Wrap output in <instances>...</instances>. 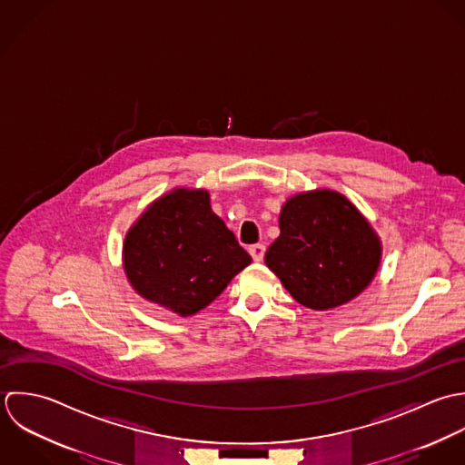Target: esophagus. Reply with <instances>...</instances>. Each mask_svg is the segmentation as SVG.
<instances>
[{"instance_id": "esophagus-1", "label": "esophagus", "mask_w": 465, "mask_h": 465, "mask_svg": "<svg viewBox=\"0 0 465 465\" xmlns=\"http://www.w3.org/2000/svg\"><path fill=\"white\" fill-rule=\"evenodd\" d=\"M264 253H266V246L264 244H253L250 246V255L255 262H261L264 259Z\"/></svg>"}]
</instances>
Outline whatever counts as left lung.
<instances>
[{"instance_id": "left-lung-1", "label": "left lung", "mask_w": 465, "mask_h": 465, "mask_svg": "<svg viewBox=\"0 0 465 465\" xmlns=\"http://www.w3.org/2000/svg\"><path fill=\"white\" fill-rule=\"evenodd\" d=\"M279 226L264 261L298 303L329 311L371 285L382 257L381 239L343 193L316 188L287 197Z\"/></svg>"}]
</instances>
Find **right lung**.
I'll use <instances>...</instances> for the list:
<instances>
[{"mask_svg":"<svg viewBox=\"0 0 465 465\" xmlns=\"http://www.w3.org/2000/svg\"><path fill=\"white\" fill-rule=\"evenodd\" d=\"M252 257L213 213L204 188L176 186L127 230L122 264L131 287L178 316L210 305Z\"/></svg>","mask_w":465,"mask_h":465,"instance_id":"obj_1","label":"right lung"}]
</instances>
